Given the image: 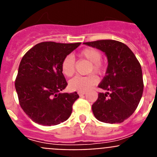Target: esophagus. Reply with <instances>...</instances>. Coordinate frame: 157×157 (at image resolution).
Returning <instances> with one entry per match:
<instances>
[{
    "label": "esophagus",
    "instance_id": "34e87169",
    "mask_svg": "<svg viewBox=\"0 0 157 157\" xmlns=\"http://www.w3.org/2000/svg\"><path fill=\"white\" fill-rule=\"evenodd\" d=\"M78 95L79 96H82V95H84V94H86V92H78Z\"/></svg>",
    "mask_w": 157,
    "mask_h": 157
}]
</instances>
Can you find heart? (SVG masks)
Instances as JSON below:
<instances>
[{"instance_id":"1","label":"heart","mask_w":157,"mask_h":157,"mask_svg":"<svg viewBox=\"0 0 157 157\" xmlns=\"http://www.w3.org/2000/svg\"><path fill=\"white\" fill-rule=\"evenodd\" d=\"M78 56L88 60L90 65L89 67V73L101 74L105 69L103 62L101 61V52L94 48H86L80 51ZM62 73L67 77H71L75 71L74 58L72 56H67L61 63ZM98 82V77L94 75L87 76H76L69 82V87L75 91L85 92L94 86Z\"/></svg>"}]
</instances>
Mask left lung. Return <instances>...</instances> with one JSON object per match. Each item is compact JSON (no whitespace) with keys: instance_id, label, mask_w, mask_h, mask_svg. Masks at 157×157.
Here are the masks:
<instances>
[{"instance_id":"8db88e82","label":"left lung","mask_w":157,"mask_h":157,"mask_svg":"<svg viewBox=\"0 0 157 157\" xmlns=\"http://www.w3.org/2000/svg\"><path fill=\"white\" fill-rule=\"evenodd\" d=\"M105 52L108 68L98 87L99 93L93 104L94 116L107 123H123L136 110L143 93L142 71L139 61L127 45L115 40L84 42Z\"/></svg>"}]
</instances>
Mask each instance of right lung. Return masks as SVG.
Here are the masks:
<instances>
[{
  "label": "right lung",
  "mask_w": 157,
  "mask_h": 157,
  "mask_svg": "<svg viewBox=\"0 0 157 157\" xmlns=\"http://www.w3.org/2000/svg\"><path fill=\"white\" fill-rule=\"evenodd\" d=\"M80 44L44 41L32 47L22 58L15 86L19 105L36 123L57 125L70 117L79 96L76 92L60 93L67 85L61 63Z\"/></svg>",
  "instance_id": "right-lung-1"
}]
</instances>
